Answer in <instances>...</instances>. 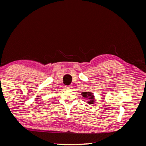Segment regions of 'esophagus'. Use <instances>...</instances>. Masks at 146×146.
Masks as SVG:
<instances>
[{
	"mask_svg": "<svg viewBox=\"0 0 146 146\" xmlns=\"http://www.w3.org/2000/svg\"><path fill=\"white\" fill-rule=\"evenodd\" d=\"M65 88H66V89H70V88H71L72 87L70 85H68V86H66Z\"/></svg>",
	"mask_w": 146,
	"mask_h": 146,
	"instance_id": "obj_1",
	"label": "esophagus"
}]
</instances>
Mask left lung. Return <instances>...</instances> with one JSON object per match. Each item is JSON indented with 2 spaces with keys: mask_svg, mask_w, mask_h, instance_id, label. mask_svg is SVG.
I'll use <instances>...</instances> for the list:
<instances>
[{
  "mask_svg": "<svg viewBox=\"0 0 146 146\" xmlns=\"http://www.w3.org/2000/svg\"><path fill=\"white\" fill-rule=\"evenodd\" d=\"M82 96L83 98L89 99V100L88 102V103L89 104H93L95 102L94 96L93 94L91 93L90 92H83L82 93Z\"/></svg>",
  "mask_w": 146,
  "mask_h": 146,
  "instance_id": "left-lung-1",
  "label": "left lung"
}]
</instances>
